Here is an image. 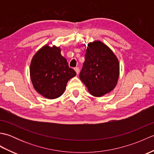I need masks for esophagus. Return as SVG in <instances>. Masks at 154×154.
Listing matches in <instances>:
<instances>
[{
  "label": "esophagus",
  "instance_id": "34e87169",
  "mask_svg": "<svg viewBox=\"0 0 154 154\" xmlns=\"http://www.w3.org/2000/svg\"><path fill=\"white\" fill-rule=\"evenodd\" d=\"M74 69H75V72L77 73V74H79V67H75Z\"/></svg>",
  "mask_w": 154,
  "mask_h": 154
}]
</instances>
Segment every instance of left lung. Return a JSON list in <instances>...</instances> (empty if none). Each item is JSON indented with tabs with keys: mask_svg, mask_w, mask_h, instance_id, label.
Listing matches in <instances>:
<instances>
[{
	"mask_svg": "<svg viewBox=\"0 0 154 154\" xmlns=\"http://www.w3.org/2000/svg\"><path fill=\"white\" fill-rule=\"evenodd\" d=\"M79 78L94 97L110 92L117 83L119 63L110 49L101 42L88 44Z\"/></svg>",
	"mask_w": 154,
	"mask_h": 154,
	"instance_id": "8db88e82",
	"label": "left lung"
}]
</instances>
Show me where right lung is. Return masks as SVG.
<instances>
[{
	"label": "right lung",
	"instance_id": "add662e5",
	"mask_svg": "<svg viewBox=\"0 0 154 154\" xmlns=\"http://www.w3.org/2000/svg\"><path fill=\"white\" fill-rule=\"evenodd\" d=\"M30 77L38 93L50 99H56L63 93L71 78L76 75L62 56L60 48L45 45L32 58Z\"/></svg>",
	"mask_w": 154,
	"mask_h": 154
}]
</instances>
